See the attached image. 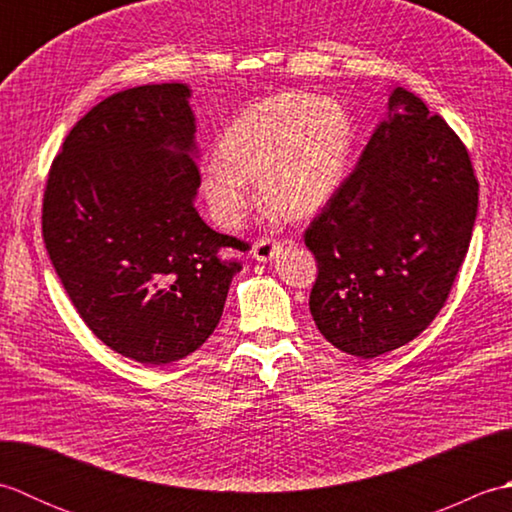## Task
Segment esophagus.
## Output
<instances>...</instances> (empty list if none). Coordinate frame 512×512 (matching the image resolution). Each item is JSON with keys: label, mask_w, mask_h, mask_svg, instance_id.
<instances>
[{"label": "esophagus", "mask_w": 512, "mask_h": 512, "mask_svg": "<svg viewBox=\"0 0 512 512\" xmlns=\"http://www.w3.org/2000/svg\"><path fill=\"white\" fill-rule=\"evenodd\" d=\"M281 244L273 237H259L257 242L253 244V250H250V255H253L257 262H270V259H275V255H279Z\"/></svg>", "instance_id": "esophagus-1"}]
</instances>
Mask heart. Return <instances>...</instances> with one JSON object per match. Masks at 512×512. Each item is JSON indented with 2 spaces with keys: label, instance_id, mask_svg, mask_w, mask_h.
I'll use <instances>...</instances> for the list:
<instances>
[{
  "label": "heart",
  "instance_id": "b5f03b06",
  "mask_svg": "<svg viewBox=\"0 0 512 512\" xmlns=\"http://www.w3.org/2000/svg\"><path fill=\"white\" fill-rule=\"evenodd\" d=\"M352 121L332 99L284 92L237 114L217 140L202 191L217 224L235 228L253 206L248 182L270 213L301 220L339 189L352 149Z\"/></svg>",
  "mask_w": 512,
  "mask_h": 512
}]
</instances>
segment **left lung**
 <instances>
[{
	"mask_svg": "<svg viewBox=\"0 0 512 512\" xmlns=\"http://www.w3.org/2000/svg\"><path fill=\"white\" fill-rule=\"evenodd\" d=\"M477 178L460 136L396 88L361 160L303 233L310 312L341 352L374 358L429 328L471 244Z\"/></svg>",
	"mask_w": 512,
	"mask_h": 512,
	"instance_id": "1",
	"label": "left lung"
}]
</instances>
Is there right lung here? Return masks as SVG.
Listing matches in <instances>:
<instances>
[{
	"mask_svg": "<svg viewBox=\"0 0 512 512\" xmlns=\"http://www.w3.org/2000/svg\"><path fill=\"white\" fill-rule=\"evenodd\" d=\"M184 83L94 105L52 160L43 242L72 306L110 350L167 365L220 323L246 242L206 226Z\"/></svg>",
	"mask_w": 512,
	"mask_h": 512,
	"instance_id": "add662e5",
	"label": "right lung"
}]
</instances>
